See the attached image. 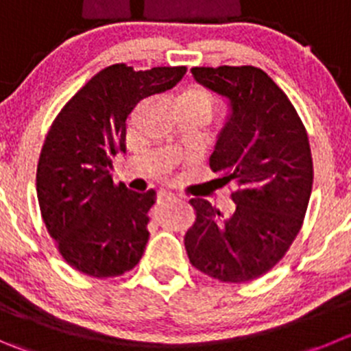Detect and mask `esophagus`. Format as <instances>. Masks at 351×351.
Listing matches in <instances>:
<instances>
[{
	"instance_id": "esophagus-1",
	"label": "esophagus",
	"mask_w": 351,
	"mask_h": 351,
	"mask_svg": "<svg viewBox=\"0 0 351 351\" xmlns=\"http://www.w3.org/2000/svg\"><path fill=\"white\" fill-rule=\"evenodd\" d=\"M171 199H175V195L168 194V192H159V195H157V201H159V202L171 201Z\"/></svg>"
}]
</instances>
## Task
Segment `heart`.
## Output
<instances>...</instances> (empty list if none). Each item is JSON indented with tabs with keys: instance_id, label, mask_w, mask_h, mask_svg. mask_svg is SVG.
I'll list each match as a JSON object with an SVG mask.
<instances>
[{
	"instance_id": "b5f03b06",
	"label": "heart",
	"mask_w": 351,
	"mask_h": 351,
	"mask_svg": "<svg viewBox=\"0 0 351 351\" xmlns=\"http://www.w3.org/2000/svg\"><path fill=\"white\" fill-rule=\"evenodd\" d=\"M180 109H191L209 117L213 110V97L201 86H192L180 97Z\"/></svg>"
}]
</instances>
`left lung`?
Returning a JSON list of instances; mask_svg holds the SVG:
<instances>
[{
	"label": "left lung",
	"instance_id": "8db88e82",
	"mask_svg": "<svg viewBox=\"0 0 351 351\" xmlns=\"http://www.w3.org/2000/svg\"><path fill=\"white\" fill-rule=\"evenodd\" d=\"M194 80L228 100L209 166L234 186L223 216L191 199L195 221L185 234L189 260L220 282H247L284 258L303 225L313 183L308 135L287 95L253 65L194 67Z\"/></svg>",
	"mask_w": 351,
	"mask_h": 351
}]
</instances>
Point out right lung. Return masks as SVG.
<instances>
[{
  "label": "right lung",
  "mask_w": 351,
  "mask_h": 351,
  "mask_svg": "<svg viewBox=\"0 0 351 351\" xmlns=\"http://www.w3.org/2000/svg\"><path fill=\"white\" fill-rule=\"evenodd\" d=\"M186 67L135 71L114 64L95 74L58 112L36 171L39 209L72 268L109 279L135 268L149 241L156 192L116 185L112 157L126 152V119L140 101L171 90Z\"/></svg>",
  "instance_id": "right-lung-1"
}]
</instances>
